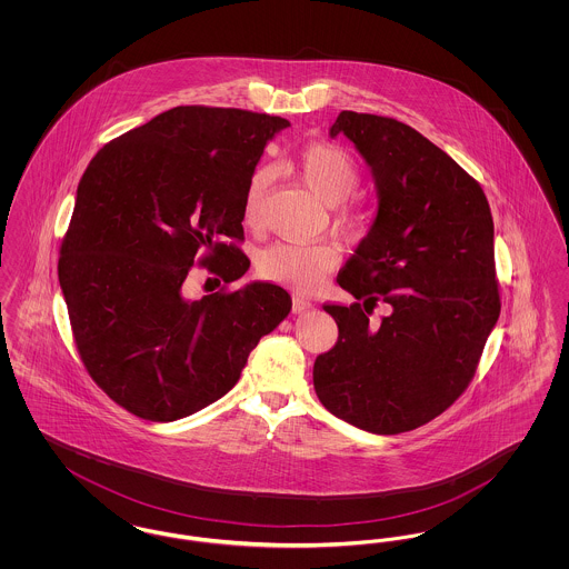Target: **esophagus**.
I'll list each match as a JSON object with an SVG mask.
<instances>
[{
  "mask_svg": "<svg viewBox=\"0 0 569 569\" xmlns=\"http://www.w3.org/2000/svg\"><path fill=\"white\" fill-rule=\"evenodd\" d=\"M313 307V302L309 300V298L305 297H295L292 298V311L295 313H305V311H309Z\"/></svg>",
  "mask_w": 569,
  "mask_h": 569,
  "instance_id": "obj_1",
  "label": "esophagus"
}]
</instances>
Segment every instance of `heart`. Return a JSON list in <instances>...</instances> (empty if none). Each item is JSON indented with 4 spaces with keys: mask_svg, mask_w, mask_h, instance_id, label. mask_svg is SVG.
Wrapping results in <instances>:
<instances>
[{
    "mask_svg": "<svg viewBox=\"0 0 569 569\" xmlns=\"http://www.w3.org/2000/svg\"><path fill=\"white\" fill-rule=\"evenodd\" d=\"M295 166L307 188L326 204H339L346 200L360 181L358 166L350 153L328 142L302 147L295 158ZM267 186L269 170L258 168L244 190L243 213L247 223H256L260 219ZM341 221L353 228L360 223V217L343 213ZM337 262L339 251L332 244L277 241L258 256V272L269 281L309 290L316 288Z\"/></svg>",
    "mask_w": 569,
    "mask_h": 569,
    "instance_id": "1",
    "label": "heart"
}]
</instances>
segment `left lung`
Here are the masks:
<instances>
[{
	"label": "left lung",
	"instance_id": "obj_1",
	"mask_svg": "<svg viewBox=\"0 0 569 569\" xmlns=\"http://www.w3.org/2000/svg\"><path fill=\"white\" fill-rule=\"evenodd\" d=\"M339 134L371 168L378 213L337 277L356 302L325 305L339 339L316 358L313 386L353 427L406 433L459 399L499 320L492 216L482 188L406 123L343 110ZM378 299L393 311L373 327Z\"/></svg>",
	"mask_w": 569,
	"mask_h": 569
}]
</instances>
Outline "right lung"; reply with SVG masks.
<instances>
[{
    "label": "right lung",
    "instance_id": "right-lung-1",
    "mask_svg": "<svg viewBox=\"0 0 569 569\" xmlns=\"http://www.w3.org/2000/svg\"><path fill=\"white\" fill-rule=\"evenodd\" d=\"M286 128L288 119L249 110L177 107L87 166L59 286L89 376L138 418L172 422L216 403L288 318L292 298L274 283L183 295L200 253L226 283L249 269L237 244L217 241L243 239L247 183Z\"/></svg>",
    "mask_w": 569,
    "mask_h": 569
}]
</instances>
